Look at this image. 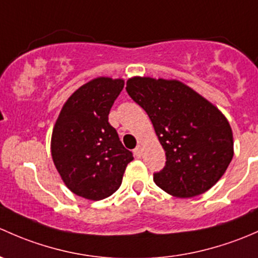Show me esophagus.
<instances>
[{"mask_svg": "<svg viewBox=\"0 0 258 258\" xmlns=\"http://www.w3.org/2000/svg\"><path fill=\"white\" fill-rule=\"evenodd\" d=\"M134 153H135V155L139 156V158H140V156H142V154H143V147H142V144H139L137 148H135Z\"/></svg>", "mask_w": 258, "mask_h": 258, "instance_id": "34e87169", "label": "esophagus"}]
</instances>
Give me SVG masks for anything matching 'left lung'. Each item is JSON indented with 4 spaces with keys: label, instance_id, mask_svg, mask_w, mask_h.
Wrapping results in <instances>:
<instances>
[{
    "label": "left lung",
    "instance_id": "1",
    "mask_svg": "<svg viewBox=\"0 0 258 258\" xmlns=\"http://www.w3.org/2000/svg\"><path fill=\"white\" fill-rule=\"evenodd\" d=\"M126 92L148 113L165 150L154 181L175 198L201 195L221 179L233 156V135L216 105L177 79L133 77Z\"/></svg>",
    "mask_w": 258,
    "mask_h": 258
}]
</instances>
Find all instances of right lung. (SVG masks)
<instances>
[{"label": "right lung", "mask_w": 258, "mask_h": 258, "mask_svg": "<svg viewBox=\"0 0 258 258\" xmlns=\"http://www.w3.org/2000/svg\"><path fill=\"white\" fill-rule=\"evenodd\" d=\"M124 79L97 77L67 99L55 120L50 154L63 182L73 194L98 201L121 185L133 154L108 121Z\"/></svg>", "instance_id": "1"}]
</instances>
